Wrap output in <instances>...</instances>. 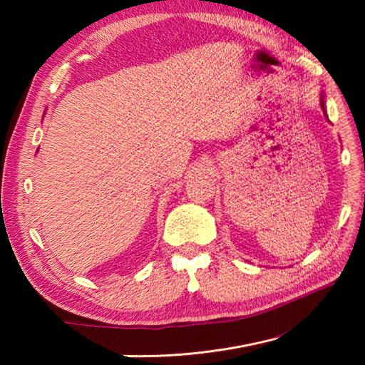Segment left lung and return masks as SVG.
<instances>
[{
	"label": "left lung",
	"mask_w": 365,
	"mask_h": 365,
	"mask_svg": "<svg viewBox=\"0 0 365 365\" xmlns=\"http://www.w3.org/2000/svg\"><path fill=\"white\" fill-rule=\"evenodd\" d=\"M322 108H324V101H322Z\"/></svg>",
	"instance_id": "8db88e82"
}]
</instances>
